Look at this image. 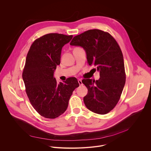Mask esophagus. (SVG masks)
Returning <instances> with one entry per match:
<instances>
[{"instance_id": "1", "label": "esophagus", "mask_w": 151, "mask_h": 151, "mask_svg": "<svg viewBox=\"0 0 151 151\" xmlns=\"http://www.w3.org/2000/svg\"><path fill=\"white\" fill-rule=\"evenodd\" d=\"M78 83H79V84H80V86H82L83 85V83H82V80H81V79H78Z\"/></svg>"}]
</instances>
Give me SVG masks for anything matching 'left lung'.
<instances>
[{
	"mask_svg": "<svg viewBox=\"0 0 151 151\" xmlns=\"http://www.w3.org/2000/svg\"><path fill=\"white\" fill-rule=\"evenodd\" d=\"M70 44L83 47L88 65H95L99 71V80H82L88 88L84 97L86 108L99 114L108 113L117 104L126 83L124 59L119 44L109 32L97 29L74 37Z\"/></svg>",
	"mask_w": 151,
	"mask_h": 151,
	"instance_id": "obj_1",
	"label": "left lung"
}]
</instances>
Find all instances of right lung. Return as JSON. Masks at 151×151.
Wrapping results in <instances>:
<instances>
[{"mask_svg":"<svg viewBox=\"0 0 151 151\" xmlns=\"http://www.w3.org/2000/svg\"><path fill=\"white\" fill-rule=\"evenodd\" d=\"M73 35L50 33L35 40L27 53L22 79L29 101L43 117L55 119L66 110L73 91L79 86L76 77L57 83L54 71L60 63L62 49Z\"/></svg>","mask_w":151,"mask_h":151,"instance_id":"obj_1","label":"right lung"}]
</instances>
